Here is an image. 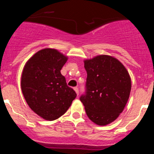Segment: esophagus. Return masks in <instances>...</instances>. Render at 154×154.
Segmentation results:
<instances>
[{"label":"esophagus","instance_id":"obj_1","mask_svg":"<svg viewBox=\"0 0 154 154\" xmlns=\"http://www.w3.org/2000/svg\"><path fill=\"white\" fill-rule=\"evenodd\" d=\"M74 90L75 91L76 94H77V96H79V89H78V88H77V87H75Z\"/></svg>","mask_w":154,"mask_h":154}]
</instances>
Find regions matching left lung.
I'll use <instances>...</instances> for the list:
<instances>
[{"label":"left lung","mask_w":154,"mask_h":154,"mask_svg":"<svg viewBox=\"0 0 154 154\" xmlns=\"http://www.w3.org/2000/svg\"><path fill=\"white\" fill-rule=\"evenodd\" d=\"M86 92L80 97L90 120L106 126L119 117L130 97L131 79L117 58L100 55L84 60Z\"/></svg>","instance_id":"1"}]
</instances>
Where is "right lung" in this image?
Masks as SVG:
<instances>
[{
    "label": "right lung",
    "instance_id": "right-lung-1",
    "mask_svg": "<svg viewBox=\"0 0 154 154\" xmlns=\"http://www.w3.org/2000/svg\"><path fill=\"white\" fill-rule=\"evenodd\" d=\"M67 60L68 57L60 51L48 48L32 55L23 69V96L31 110L46 120H55L64 115L76 97L61 74Z\"/></svg>",
    "mask_w": 154,
    "mask_h": 154
}]
</instances>
